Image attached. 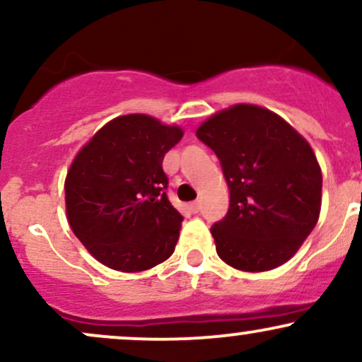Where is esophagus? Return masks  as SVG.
<instances>
[{
    "mask_svg": "<svg viewBox=\"0 0 362 362\" xmlns=\"http://www.w3.org/2000/svg\"><path fill=\"white\" fill-rule=\"evenodd\" d=\"M201 207H202V204H201V201H195V202H192V204L189 206V209L192 211L194 214H197L199 211H201Z\"/></svg>",
    "mask_w": 362,
    "mask_h": 362,
    "instance_id": "34e87169",
    "label": "esophagus"
}]
</instances>
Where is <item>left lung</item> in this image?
I'll return each instance as SVG.
<instances>
[{
  "instance_id": "obj_1",
  "label": "left lung",
  "mask_w": 362,
  "mask_h": 362,
  "mask_svg": "<svg viewBox=\"0 0 362 362\" xmlns=\"http://www.w3.org/2000/svg\"><path fill=\"white\" fill-rule=\"evenodd\" d=\"M221 163L230 207L211 233L231 267H279L313 231L322 206V170L303 136L257 105L221 110L197 129Z\"/></svg>"
}]
</instances>
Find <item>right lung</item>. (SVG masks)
Segmentation results:
<instances>
[{"instance_id": "add662e5", "label": "right lung", "mask_w": 362, "mask_h": 362, "mask_svg": "<svg viewBox=\"0 0 362 362\" xmlns=\"http://www.w3.org/2000/svg\"><path fill=\"white\" fill-rule=\"evenodd\" d=\"M182 136L149 115H122L74 158L64 184L69 226L107 267L141 272L175 250L184 218L170 204L161 163Z\"/></svg>"}]
</instances>
